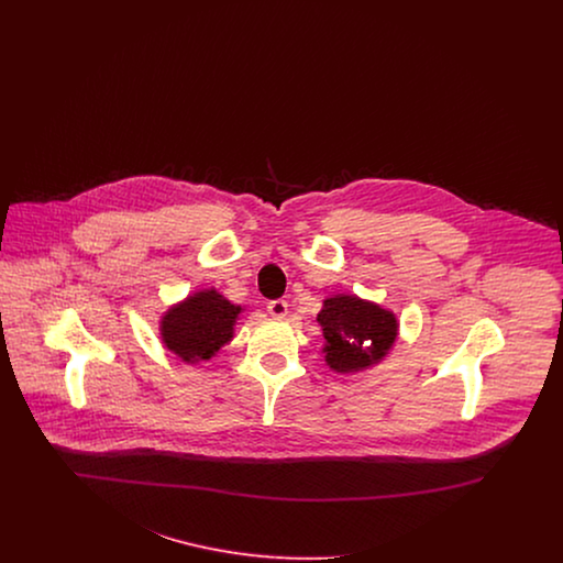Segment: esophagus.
Listing matches in <instances>:
<instances>
[{"instance_id":"obj_1","label":"esophagus","mask_w":563,"mask_h":563,"mask_svg":"<svg viewBox=\"0 0 563 563\" xmlns=\"http://www.w3.org/2000/svg\"><path fill=\"white\" fill-rule=\"evenodd\" d=\"M268 312L274 319H285L289 312V303L285 299H274L268 303Z\"/></svg>"}]
</instances>
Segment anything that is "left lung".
Masks as SVG:
<instances>
[{
  "label": "left lung",
  "instance_id": "8db88e82",
  "mask_svg": "<svg viewBox=\"0 0 563 563\" xmlns=\"http://www.w3.org/2000/svg\"><path fill=\"white\" fill-rule=\"evenodd\" d=\"M317 321L324 338V363L335 374H358L374 367L399 335L395 312L356 295L327 297Z\"/></svg>",
  "mask_w": 563,
  "mask_h": 563
}]
</instances>
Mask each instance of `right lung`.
Segmentation results:
<instances>
[{
	"mask_svg": "<svg viewBox=\"0 0 563 563\" xmlns=\"http://www.w3.org/2000/svg\"><path fill=\"white\" fill-rule=\"evenodd\" d=\"M241 312V306L213 287L200 289L162 314V344L189 365L209 361L221 346L232 342Z\"/></svg>",
	"mask_w": 563,
	"mask_h": 563,
	"instance_id": "1",
	"label": "right lung"
}]
</instances>
